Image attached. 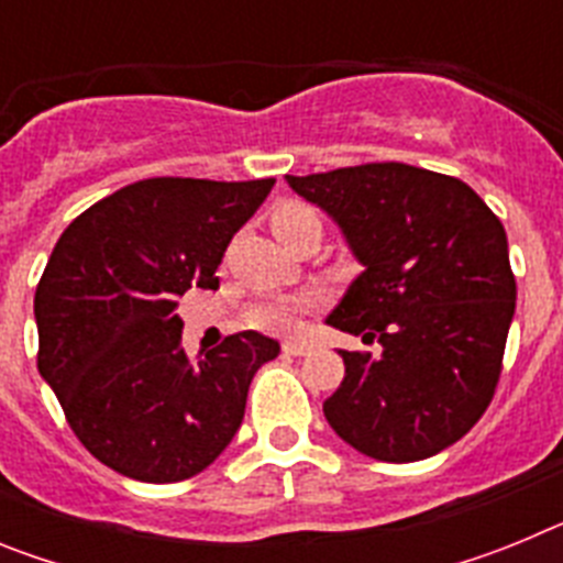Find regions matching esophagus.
<instances>
[{
    "mask_svg": "<svg viewBox=\"0 0 563 563\" xmlns=\"http://www.w3.org/2000/svg\"><path fill=\"white\" fill-rule=\"evenodd\" d=\"M282 352H285V355H307V352H310V343H305V341H285L282 343Z\"/></svg>",
    "mask_w": 563,
    "mask_h": 563,
    "instance_id": "34e87169",
    "label": "esophagus"
}]
</instances>
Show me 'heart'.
<instances>
[{
    "instance_id": "1",
    "label": "heart",
    "mask_w": 563,
    "mask_h": 563,
    "mask_svg": "<svg viewBox=\"0 0 563 563\" xmlns=\"http://www.w3.org/2000/svg\"><path fill=\"white\" fill-rule=\"evenodd\" d=\"M301 222H318L316 213L310 211L307 206H298V202H287V206H278L273 211V231L285 233L287 228L301 225ZM318 292H301V296H290V298H271V301H262V305L253 307L247 312V321L258 330L267 332H287L296 327L298 316L312 307H318Z\"/></svg>"
}]
</instances>
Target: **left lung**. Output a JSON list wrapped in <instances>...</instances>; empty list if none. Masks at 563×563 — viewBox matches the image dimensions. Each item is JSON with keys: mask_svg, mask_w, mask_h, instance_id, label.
Here are the masks:
<instances>
[{"mask_svg": "<svg viewBox=\"0 0 563 563\" xmlns=\"http://www.w3.org/2000/svg\"><path fill=\"white\" fill-rule=\"evenodd\" d=\"M287 183L330 213L363 265L327 324L383 346L341 352L327 422L372 460L440 454L474 429L501 375L516 312L505 225L471 186L406 163Z\"/></svg>", "mask_w": 563, "mask_h": 563, "instance_id": "1", "label": "left lung"}]
</instances>
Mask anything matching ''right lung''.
Segmentation results:
<instances>
[{
	"label": "right lung",
	"mask_w": 563,
	"mask_h": 563,
	"mask_svg": "<svg viewBox=\"0 0 563 563\" xmlns=\"http://www.w3.org/2000/svg\"><path fill=\"white\" fill-rule=\"evenodd\" d=\"M273 183H132L69 222L49 253L33 301L38 372L84 449L118 474L154 485L197 476L242 426L278 341L236 332L188 361L174 310L191 287H220L228 242Z\"/></svg>",
	"instance_id": "1"
}]
</instances>
